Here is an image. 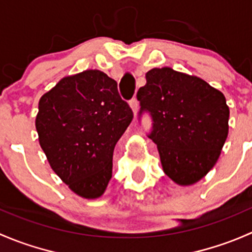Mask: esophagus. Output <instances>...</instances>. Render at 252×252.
I'll return each instance as SVG.
<instances>
[{
  "label": "esophagus",
  "instance_id": "1",
  "mask_svg": "<svg viewBox=\"0 0 252 252\" xmlns=\"http://www.w3.org/2000/svg\"><path fill=\"white\" fill-rule=\"evenodd\" d=\"M129 105H130V107H131V110H133L134 114H136V111H138V107H139V101H138V98H136V97L131 98L130 102H129Z\"/></svg>",
  "mask_w": 252,
  "mask_h": 252
}]
</instances>
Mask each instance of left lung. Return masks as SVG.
<instances>
[{
    "mask_svg": "<svg viewBox=\"0 0 252 252\" xmlns=\"http://www.w3.org/2000/svg\"><path fill=\"white\" fill-rule=\"evenodd\" d=\"M141 118L152 119L147 136L157 145L164 173L179 185L199 182L212 169L228 136L229 107L220 91L172 68H154L139 89Z\"/></svg>",
    "mask_w": 252,
    "mask_h": 252,
    "instance_id": "left-lung-1",
    "label": "left lung"
}]
</instances>
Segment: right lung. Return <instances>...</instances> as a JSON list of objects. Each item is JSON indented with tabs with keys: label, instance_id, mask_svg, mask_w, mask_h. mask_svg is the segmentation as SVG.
Wrapping results in <instances>:
<instances>
[{
	"label": "right lung",
	"instance_id": "add662e5",
	"mask_svg": "<svg viewBox=\"0 0 252 252\" xmlns=\"http://www.w3.org/2000/svg\"><path fill=\"white\" fill-rule=\"evenodd\" d=\"M131 119L117 81L90 69L61 79L42 95L35 126L55 173L79 196L97 199L112 178L114 146Z\"/></svg>",
	"mask_w": 252,
	"mask_h": 252
}]
</instances>
